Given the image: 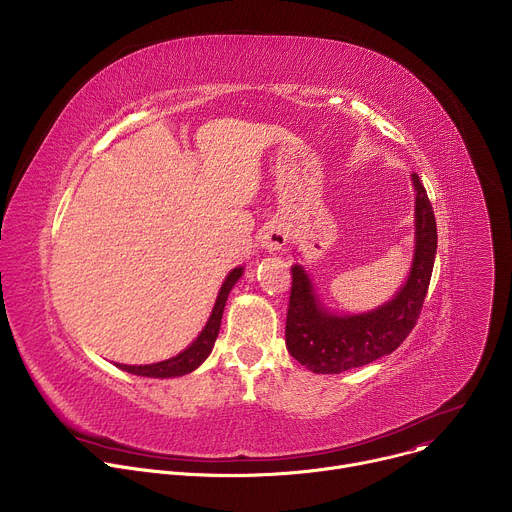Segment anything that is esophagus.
<instances>
[{
	"mask_svg": "<svg viewBox=\"0 0 512 512\" xmlns=\"http://www.w3.org/2000/svg\"><path fill=\"white\" fill-rule=\"evenodd\" d=\"M259 241H261V247L267 249L269 253L281 251L287 245V229H285V225L279 223V221L267 223V227H263V231H261Z\"/></svg>",
	"mask_w": 512,
	"mask_h": 512,
	"instance_id": "esophagus-1",
	"label": "esophagus"
}]
</instances>
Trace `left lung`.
Returning <instances> with one entry per match:
<instances>
[{
	"instance_id": "8db88e82",
	"label": "left lung",
	"mask_w": 512,
	"mask_h": 512,
	"mask_svg": "<svg viewBox=\"0 0 512 512\" xmlns=\"http://www.w3.org/2000/svg\"><path fill=\"white\" fill-rule=\"evenodd\" d=\"M411 180L417 192L415 255L405 285L391 302L367 314L336 316L314 294V285L304 267H291L285 344L289 354L308 371L338 375L364 367L397 350L417 324L433 271L437 229L431 202L419 176L413 174Z\"/></svg>"
}]
</instances>
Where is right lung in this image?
Masks as SVG:
<instances>
[{"label":"right lung","mask_w":512,"mask_h":512,"mask_svg":"<svg viewBox=\"0 0 512 512\" xmlns=\"http://www.w3.org/2000/svg\"><path fill=\"white\" fill-rule=\"evenodd\" d=\"M241 275H243V267H235L227 275L221 291H218L216 304L212 308V314H210L204 330L198 334V338L186 350H182L180 354H176V356H172L168 360L154 362V364H139V367H131V364H117V367L121 371L137 375V377H154V379L182 377V375H188L194 369H198L200 364L206 360V356L210 354L212 346H214L218 330H221V318H223V310H225L227 298H229L233 285L239 281Z\"/></svg>","instance_id":"add662e5"}]
</instances>
